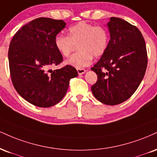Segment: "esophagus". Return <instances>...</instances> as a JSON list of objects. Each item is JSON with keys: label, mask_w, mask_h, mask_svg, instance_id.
<instances>
[{"label": "esophagus", "mask_w": 157, "mask_h": 157, "mask_svg": "<svg viewBox=\"0 0 157 157\" xmlns=\"http://www.w3.org/2000/svg\"><path fill=\"white\" fill-rule=\"evenodd\" d=\"M77 71L78 75H83V74L86 73V70L84 69H77Z\"/></svg>", "instance_id": "34e87169"}]
</instances>
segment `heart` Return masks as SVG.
I'll return each instance as SVG.
<instances>
[{"instance_id": "b5f03b06", "label": "heart", "mask_w": 157, "mask_h": 157, "mask_svg": "<svg viewBox=\"0 0 157 157\" xmlns=\"http://www.w3.org/2000/svg\"><path fill=\"white\" fill-rule=\"evenodd\" d=\"M109 36L102 26L80 22L69 28V36L58 34L54 39V45L63 57H68L75 44L78 52L66 60V64L76 69H82L91 63L93 56L101 57L109 45Z\"/></svg>"}]
</instances>
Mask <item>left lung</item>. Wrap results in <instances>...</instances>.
<instances>
[{"label": "left lung", "instance_id": "1", "mask_svg": "<svg viewBox=\"0 0 157 157\" xmlns=\"http://www.w3.org/2000/svg\"><path fill=\"white\" fill-rule=\"evenodd\" d=\"M107 25L110 39L105 53L91 68L98 77L91 90L100 102L116 105L129 99L142 82L147 51L137 27L118 17L109 18Z\"/></svg>", "mask_w": 157, "mask_h": 157}]
</instances>
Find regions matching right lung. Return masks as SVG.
<instances>
[{
    "label": "right lung",
    "mask_w": 157,
    "mask_h": 157,
    "mask_svg": "<svg viewBox=\"0 0 157 157\" xmlns=\"http://www.w3.org/2000/svg\"><path fill=\"white\" fill-rule=\"evenodd\" d=\"M63 20L39 17L22 26L15 33L9 49L13 86L26 101L39 107L56 105L66 95L71 78L78 73L67 65L49 70L63 61L54 39L66 27Z\"/></svg>",
    "instance_id": "add662e5"
}]
</instances>
